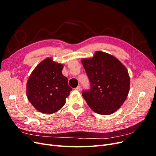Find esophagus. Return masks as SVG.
Masks as SVG:
<instances>
[{"instance_id": "34e87169", "label": "esophagus", "mask_w": 156, "mask_h": 156, "mask_svg": "<svg viewBox=\"0 0 156 156\" xmlns=\"http://www.w3.org/2000/svg\"><path fill=\"white\" fill-rule=\"evenodd\" d=\"M81 87L80 86H78L77 87H76L75 88V90H77V91H80L81 90Z\"/></svg>"}]
</instances>
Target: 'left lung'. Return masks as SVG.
I'll return each mask as SVG.
<instances>
[{
    "label": "left lung",
    "instance_id": "obj_1",
    "mask_svg": "<svg viewBox=\"0 0 156 156\" xmlns=\"http://www.w3.org/2000/svg\"><path fill=\"white\" fill-rule=\"evenodd\" d=\"M81 62L90 82V89L83 96L91 109L108 115L122 105L128 95L130 78L127 68L115 56L96 51L92 58Z\"/></svg>",
    "mask_w": 156,
    "mask_h": 156
}]
</instances>
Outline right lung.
I'll return each mask as SVG.
<instances>
[{"label": "right lung", "mask_w": 156, "mask_h": 156, "mask_svg": "<svg viewBox=\"0 0 156 156\" xmlns=\"http://www.w3.org/2000/svg\"><path fill=\"white\" fill-rule=\"evenodd\" d=\"M64 65L47 58L32 71L27 83L28 100L36 110L52 114L60 110L72 90L62 73Z\"/></svg>", "instance_id": "1"}]
</instances>
